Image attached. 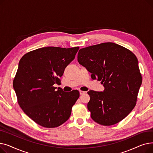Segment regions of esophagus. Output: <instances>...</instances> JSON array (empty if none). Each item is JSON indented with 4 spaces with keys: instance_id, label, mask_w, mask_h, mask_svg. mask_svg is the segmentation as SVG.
Instances as JSON below:
<instances>
[{
    "instance_id": "obj_1",
    "label": "esophagus",
    "mask_w": 153,
    "mask_h": 153,
    "mask_svg": "<svg viewBox=\"0 0 153 153\" xmlns=\"http://www.w3.org/2000/svg\"><path fill=\"white\" fill-rule=\"evenodd\" d=\"M79 93H80V95H83V94H85V92L82 91H79Z\"/></svg>"
}]
</instances>
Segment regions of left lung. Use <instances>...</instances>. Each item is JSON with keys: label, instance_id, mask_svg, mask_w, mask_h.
Listing matches in <instances>:
<instances>
[{"label": "left lung", "instance_id": "obj_1", "mask_svg": "<svg viewBox=\"0 0 153 153\" xmlns=\"http://www.w3.org/2000/svg\"><path fill=\"white\" fill-rule=\"evenodd\" d=\"M77 61L90 72L91 78L101 81L103 92L89 91L87 108L95 122L115 125L134 108L142 83L136 56L114 43H103L82 48Z\"/></svg>", "mask_w": 153, "mask_h": 153}]
</instances>
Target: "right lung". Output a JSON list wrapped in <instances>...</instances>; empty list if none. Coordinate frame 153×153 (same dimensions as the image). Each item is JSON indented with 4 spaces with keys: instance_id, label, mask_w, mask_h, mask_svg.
<instances>
[{
    "instance_id": "obj_1",
    "label": "right lung",
    "mask_w": 153,
    "mask_h": 153,
    "mask_svg": "<svg viewBox=\"0 0 153 153\" xmlns=\"http://www.w3.org/2000/svg\"><path fill=\"white\" fill-rule=\"evenodd\" d=\"M79 49L43 47L27 53L20 60L13 87L20 107L37 124L55 128L69 119L79 92H66L53 85L59 82Z\"/></svg>"
}]
</instances>
